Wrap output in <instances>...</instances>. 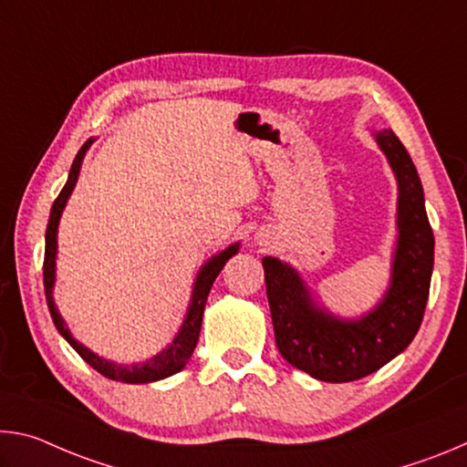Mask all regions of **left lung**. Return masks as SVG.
I'll use <instances>...</instances> for the list:
<instances>
[{
  "label": "left lung",
  "instance_id": "left-lung-1",
  "mask_svg": "<svg viewBox=\"0 0 467 467\" xmlns=\"http://www.w3.org/2000/svg\"><path fill=\"white\" fill-rule=\"evenodd\" d=\"M375 138L391 164L400 192V234L391 282L381 303L358 319H339L313 303L295 267L275 257L262 259L275 346L292 367L327 383L357 381L404 352L420 329L429 300L434 236L420 177L391 130L377 131Z\"/></svg>",
  "mask_w": 467,
  "mask_h": 467
}]
</instances>
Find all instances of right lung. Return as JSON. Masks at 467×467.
<instances>
[{
  "label": "right lung",
  "mask_w": 467,
  "mask_h": 467,
  "mask_svg": "<svg viewBox=\"0 0 467 467\" xmlns=\"http://www.w3.org/2000/svg\"><path fill=\"white\" fill-rule=\"evenodd\" d=\"M92 138L86 141V144L80 148V152L76 154L72 169H69V177L67 183L63 185L61 193L57 195V200L53 202L51 208V216H49V224H47V233H45V264H43V282H45V295H47V306H49V313L53 317L55 327H57L59 334L67 339V344L74 348V350L80 354V357L88 362V365L99 370L100 375H105L107 379H113V381H123V383H152L158 381V379L171 377L179 373L181 368L187 365V360L192 358V354L197 346V339H200V329H202V317H203V309H205V300H208L210 288L214 284L216 275L223 272L224 264L231 259L236 251H239V243L231 244L224 251H220L218 255L210 259L208 264L202 265L200 274H197L195 284H193V295H192V303H189V309L185 315L183 326H181L179 334L175 339L164 348L162 352H158L156 357H152L146 362H140V365H117V362H110L107 358H100L99 354H94L88 350L84 344L78 342V339L69 334V329L66 326V321L57 311L53 300V284H55V257H57V226H59V218L61 212L66 208V203L72 195L78 175H80V167L82 161L86 156V150L90 148Z\"/></svg>",
  "instance_id": "right-lung-1"
}]
</instances>
